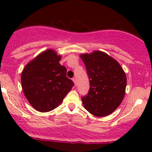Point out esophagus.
I'll return each mask as SVG.
<instances>
[{
    "label": "esophagus",
    "instance_id": "esophagus-1",
    "mask_svg": "<svg viewBox=\"0 0 152 152\" xmlns=\"http://www.w3.org/2000/svg\"><path fill=\"white\" fill-rule=\"evenodd\" d=\"M72 80H73L74 85H76V78H73V79H72Z\"/></svg>",
    "mask_w": 152,
    "mask_h": 152
}]
</instances>
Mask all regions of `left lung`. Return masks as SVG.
Listing matches in <instances>:
<instances>
[{
    "instance_id": "obj_1",
    "label": "left lung",
    "mask_w": 152,
    "mask_h": 152,
    "mask_svg": "<svg viewBox=\"0 0 152 152\" xmlns=\"http://www.w3.org/2000/svg\"><path fill=\"white\" fill-rule=\"evenodd\" d=\"M90 80V90L82 97L84 107L98 117L113 113L123 101L126 76L120 64L104 52L81 54Z\"/></svg>"
}]
</instances>
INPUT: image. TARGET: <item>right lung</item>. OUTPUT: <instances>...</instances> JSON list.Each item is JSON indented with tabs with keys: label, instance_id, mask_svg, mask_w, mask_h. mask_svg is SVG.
<instances>
[{
	"label": "right lung",
	"instance_id": "right-lung-1",
	"mask_svg": "<svg viewBox=\"0 0 152 152\" xmlns=\"http://www.w3.org/2000/svg\"><path fill=\"white\" fill-rule=\"evenodd\" d=\"M60 60V55L48 49L28 62L21 74L26 98L41 113L57 107L74 85L66 76L67 69L59 64Z\"/></svg>",
	"mask_w": 152,
	"mask_h": 152
}]
</instances>
